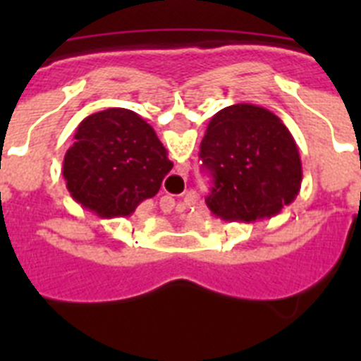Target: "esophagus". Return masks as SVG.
<instances>
[{
    "label": "esophagus",
    "mask_w": 361,
    "mask_h": 361,
    "mask_svg": "<svg viewBox=\"0 0 361 361\" xmlns=\"http://www.w3.org/2000/svg\"><path fill=\"white\" fill-rule=\"evenodd\" d=\"M175 208V200L171 197H162L161 199V209L164 213H170Z\"/></svg>",
    "instance_id": "esophagus-1"
}]
</instances>
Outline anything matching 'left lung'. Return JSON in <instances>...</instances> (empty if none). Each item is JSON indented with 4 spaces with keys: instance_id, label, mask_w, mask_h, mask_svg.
Masks as SVG:
<instances>
[{
    "instance_id": "left-lung-1",
    "label": "left lung",
    "mask_w": 361,
    "mask_h": 361,
    "mask_svg": "<svg viewBox=\"0 0 361 361\" xmlns=\"http://www.w3.org/2000/svg\"><path fill=\"white\" fill-rule=\"evenodd\" d=\"M199 157L213 177L206 206L226 222L250 224L275 216L302 186V161L291 132L279 116L257 104L216 111Z\"/></svg>"
}]
</instances>
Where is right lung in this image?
<instances>
[{"mask_svg": "<svg viewBox=\"0 0 361 361\" xmlns=\"http://www.w3.org/2000/svg\"><path fill=\"white\" fill-rule=\"evenodd\" d=\"M65 153L70 195L101 219L130 216L157 195L173 162L155 130L126 108H108L79 123Z\"/></svg>", "mask_w": 361, "mask_h": 361, "instance_id": "add662e5", "label": "right lung"}]
</instances>
